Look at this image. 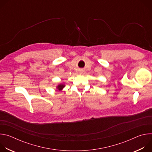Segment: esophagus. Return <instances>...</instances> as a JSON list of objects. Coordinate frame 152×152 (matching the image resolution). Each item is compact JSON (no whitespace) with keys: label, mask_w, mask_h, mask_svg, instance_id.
<instances>
[{"label":"esophagus","mask_w":152,"mask_h":152,"mask_svg":"<svg viewBox=\"0 0 152 152\" xmlns=\"http://www.w3.org/2000/svg\"><path fill=\"white\" fill-rule=\"evenodd\" d=\"M82 72H82V70H81L79 71V73H82Z\"/></svg>","instance_id":"34e87169"}]
</instances>
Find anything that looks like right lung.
I'll return each instance as SVG.
<instances>
[{
  "instance_id": "1",
  "label": "right lung",
  "mask_w": 152,
  "mask_h": 152,
  "mask_svg": "<svg viewBox=\"0 0 152 152\" xmlns=\"http://www.w3.org/2000/svg\"><path fill=\"white\" fill-rule=\"evenodd\" d=\"M65 87V85L63 83H60L57 86H56V88L59 90V91H61Z\"/></svg>"
}]
</instances>
